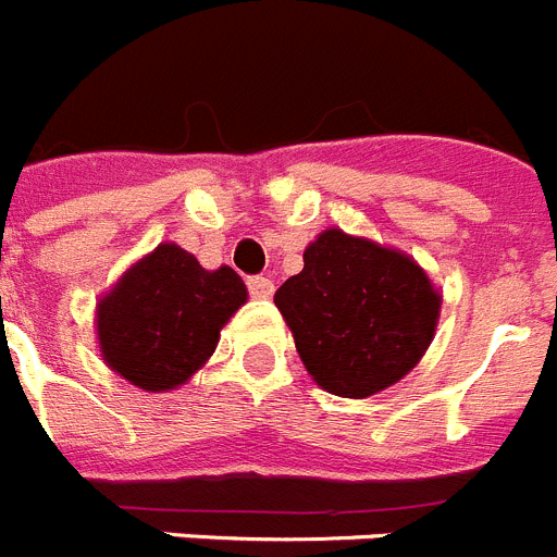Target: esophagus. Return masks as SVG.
<instances>
[{"mask_svg":"<svg viewBox=\"0 0 557 557\" xmlns=\"http://www.w3.org/2000/svg\"><path fill=\"white\" fill-rule=\"evenodd\" d=\"M248 289L253 298H259V301H268V298H273L275 284L270 282L268 275H253V278H248Z\"/></svg>","mask_w":557,"mask_h":557,"instance_id":"1","label":"esophagus"}]
</instances>
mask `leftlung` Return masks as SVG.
<instances>
[{
    "label": "left lung",
    "instance_id": "8db88e82",
    "mask_svg": "<svg viewBox=\"0 0 557 557\" xmlns=\"http://www.w3.org/2000/svg\"><path fill=\"white\" fill-rule=\"evenodd\" d=\"M273 301L309 376L343 398H368L407 376L441 318V293L412 256L339 228L307 245L304 270Z\"/></svg>",
    "mask_w": 557,
    "mask_h": 557
}]
</instances>
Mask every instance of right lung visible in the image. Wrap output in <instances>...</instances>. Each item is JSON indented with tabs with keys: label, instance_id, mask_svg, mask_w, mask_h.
<instances>
[{
	"label": "right lung",
	"instance_id": "1",
	"mask_svg": "<svg viewBox=\"0 0 557 557\" xmlns=\"http://www.w3.org/2000/svg\"><path fill=\"white\" fill-rule=\"evenodd\" d=\"M245 301L248 289L231 268L206 270L175 243L159 245L97 304L102 359L141 391H172L206 366Z\"/></svg>",
	"mask_w": 557,
	"mask_h": 557
}]
</instances>
